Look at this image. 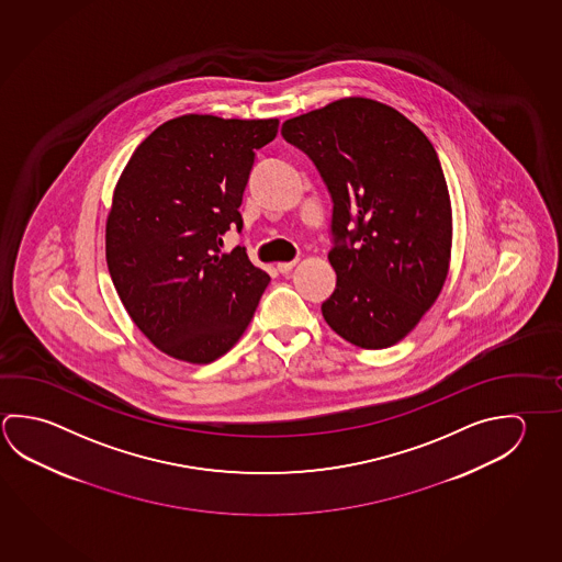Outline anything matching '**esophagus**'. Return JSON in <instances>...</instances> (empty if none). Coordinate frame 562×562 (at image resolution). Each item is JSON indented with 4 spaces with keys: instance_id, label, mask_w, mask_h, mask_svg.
I'll return each mask as SVG.
<instances>
[{
    "instance_id": "obj_1",
    "label": "esophagus",
    "mask_w": 562,
    "mask_h": 562,
    "mask_svg": "<svg viewBox=\"0 0 562 562\" xmlns=\"http://www.w3.org/2000/svg\"><path fill=\"white\" fill-rule=\"evenodd\" d=\"M294 267L295 262H278L277 265L278 272H282V274H288Z\"/></svg>"
}]
</instances>
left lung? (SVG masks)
<instances>
[{
    "label": "left lung",
    "mask_w": 562,
    "mask_h": 562,
    "mask_svg": "<svg viewBox=\"0 0 562 562\" xmlns=\"http://www.w3.org/2000/svg\"><path fill=\"white\" fill-rule=\"evenodd\" d=\"M331 195L334 294L325 322L345 341L384 349L436 302L448 274L452 207L430 139L376 100H335L285 120Z\"/></svg>",
    "instance_id": "obj_1"
}]
</instances>
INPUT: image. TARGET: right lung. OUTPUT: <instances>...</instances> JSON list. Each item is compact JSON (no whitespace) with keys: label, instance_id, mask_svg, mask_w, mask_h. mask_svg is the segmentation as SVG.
<instances>
[{"label":"right lung","instance_id":"obj_1","mask_svg":"<svg viewBox=\"0 0 562 562\" xmlns=\"http://www.w3.org/2000/svg\"><path fill=\"white\" fill-rule=\"evenodd\" d=\"M278 120L188 114L139 144L114 189L106 223L110 277L139 331L164 353L211 363L245 334L270 277L245 248L238 207L257 149Z\"/></svg>","mask_w":562,"mask_h":562}]
</instances>
